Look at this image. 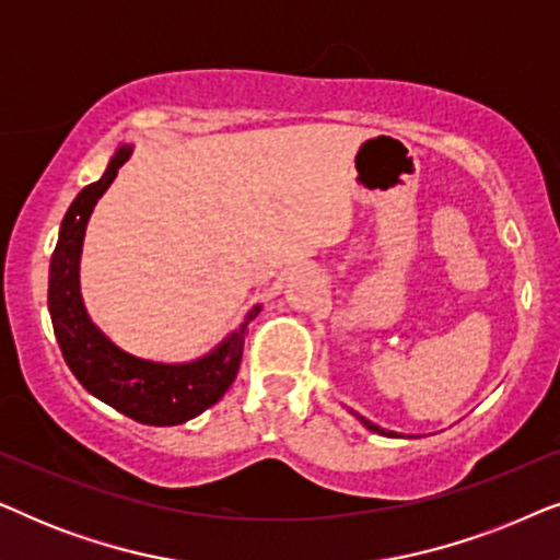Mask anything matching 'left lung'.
<instances>
[{
  "mask_svg": "<svg viewBox=\"0 0 560 560\" xmlns=\"http://www.w3.org/2000/svg\"><path fill=\"white\" fill-rule=\"evenodd\" d=\"M359 420H362V423L370 428V431H374V433H380V435H397V433H393V431H385V428H380V425H374V423H370V420L366 418H362V416H357Z\"/></svg>",
  "mask_w": 560,
  "mask_h": 560,
  "instance_id": "obj_1",
  "label": "left lung"
}]
</instances>
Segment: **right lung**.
<instances>
[{
  "label": "right lung",
  "mask_w": 560,
  "mask_h": 560,
  "mask_svg": "<svg viewBox=\"0 0 560 560\" xmlns=\"http://www.w3.org/2000/svg\"><path fill=\"white\" fill-rule=\"evenodd\" d=\"M129 155L132 144H121L102 178L83 188L66 211L50 257L48 308L68 370L91 395L137 423L178 425L219 402L232 385L242 362L244 328L257 316L259 305L247 313L240 331L229 334L211 354L186 364H160L127 354L91 324L79 285L83 234L96 201L112 186Z\"/></svg>",
  "instance_id": "right-lung-1"
}]
</instances>
